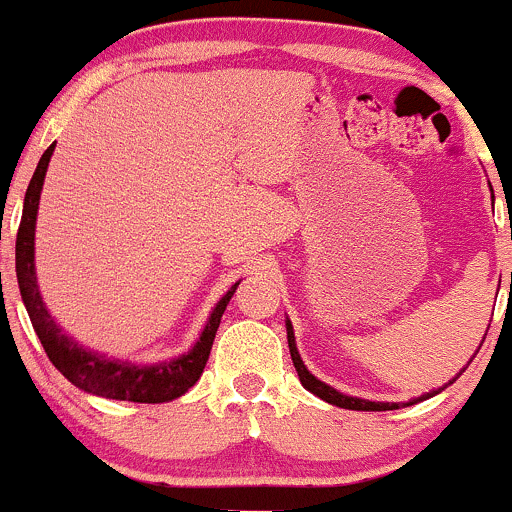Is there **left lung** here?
Here are the masks:
<instances>
[{
  "label": "left lung",
  "instance_id": "obj_1",
  "mask_svg": "<svg viewBox=\"0 0 512 512\" xmlns=\"http://www.w3.org/2000/svg\"><path fill=\"white\" fill-rule=\"evenodd\" d=\"M286 337H289V349H291V361L293 366L298 370V378H301V385L305 387L308 392H313L315 397L325 399V402L334 404V407H342V409H354V411H390V409H399L402 404L397 402H370V399H358V397H351V395H342V392H337L334 387L325 385L322 380H317L313 373H310L308 368H305V363L301 361V354H298L296 349V337H293V327H291V320L286 317ZM464 373V368L460 370V375ZM460 375H455V378L450 380L448 385L455 383ZM443 390V387H440ZM440 390H433V392H426V395L416 397V399H409V402H404V407H409V404H416V402H424V399L438 395Z\"/></svg>",
  "mask_w": 512,
  "mask_h": 512
}]
</instances>
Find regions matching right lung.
I'll use <instances>...</instances> for the list:
<instances>
[{"label":"right lung","instance_id":"add662e5","mask_svg":"<svg viewBox=\"0 0 512 512\" xmlns=\"http://www.w3.org/2000/svg\"><path fill=\"white\" fill-rule=\"evenodd\" d=\"M52 151H55V144L48 146V151L38 161V168H35L31 185L26 190V199H23V216L19 236H16V279H19L23 305H26L33 330L38 334L45 354L69 383L96 397L125 399V402L142 404H161L178 399L197 383L204 366H207L211 344H214L216 330L221 325V315L240 281H236L231 291H226V296L211 310L197 344L178 358L156 363V366H137V363L115 361V358H108L105 354L84 349L72 337H67L55 322V317L48 313L43 296L38 291V279H35V219H38L40 192H43Z\"/></svg>","mask_w":512,"mask_h":512}]
</instances>
